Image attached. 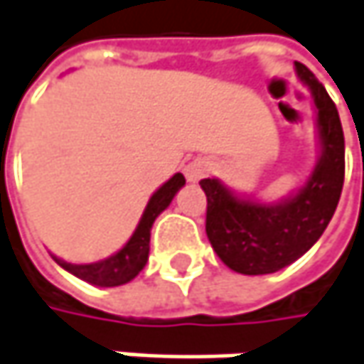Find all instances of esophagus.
<instances>
[{"instance_id":"obj_1","label":"esophagus","mask_w":364,"mask_h":364,"mask_svg":"<svg viewBox=\"0 0 364 364\" xmlns=\"http://www.w3.org/2000/svg\"><path fill=\"white\" fill-rule=\"evenodd\" d=\"M210 168H212L210 162L203 161V159H196L185 166V177H187V181L198 183L210 173Z\"/></svg>"}]
</instances>
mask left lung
I'll list each match as a JSON object with an SVG mask.
<instances>
[{"label": "left lung", "instance_id": "1", "mask_svg": "<svg viewBox=\"0 0 364 364\" xmlns=\"http://www.w3.org/2000/svg\"><path fill=\"white\" fill-rule=\"evenodd\" d=\"M315 102L319 159L307 183L276 203L235 196L218 179H202L205 235L216 255L239 274H272L296 262L330 225L344 185V132L338 109L309 68L294 61Z\"/></svg>", "mask_w": 364, "mask_h": 364}]
</instances>
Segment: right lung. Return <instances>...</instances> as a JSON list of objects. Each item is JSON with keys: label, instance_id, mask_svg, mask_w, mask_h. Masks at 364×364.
I'll return each instance as SVG.
<instances>
[{"label": "right lung", "instance_id": "right-lung-1", "mask_svg": "<svg viewBox=\"0 0 364 364\" xmlns=\"http://www.w3.org/2000/svg\"><path fill=\"white\" fill-rule=\"evenodd\" d=\"M183 185H185V177L181 173H177L154 191V196L150 198V202H148L141 218H139L138 228L134 230L129 241L121 247L115 255L95 262V264H70V262H63V259H59L55 255L53 259L63 269L74 274L75 278H80L84 282H90L95 287H121V284H127L129 280H134L138 276L146 266V262H148L150 230H152L154 220L159 218L162 210L168 208V203L173 202L175 193L181 189Z\"/></svg>", "mask_w": 364, "mask_h": 364}]
</instances>
